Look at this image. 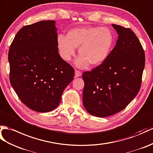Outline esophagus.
<instances>
[{
    "mask_svg": "<svg viewBox=\"0 0 153 153\" xmlns=\"http://www.w3.org/2000/svg\"><path fill=\"white\" fill-rule=\"evenodd\" d=\"M75 76L76 77H79L81 76V72H80L79 70H75Z\"/></svg>",
    "mask_w": 153,
    "mask_h": 153,
    "instance_id": "1",
    "label": "esophagus"
}]
</instances>
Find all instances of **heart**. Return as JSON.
<instances>
[{
	"mask_svg": "<svg viewBox=\"0 0 153 153\" xmlns=\"http://www.w3.org/2000/svg\"><path fill=\"white\" fill-rule=\"evenodd\" d=\"M57 46L62 58L69 61L79 48L80 55L76 64L79 68L100 65L108 58L111 50L114 37L111 30L105 27L74 28L66 36L59 34Z\"/></svg>",
	"mask_w": 153,
	"mask_h": 153,
	"instance_id": "heart-1",
	"label": "heart"
}]
</instances>
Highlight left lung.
Listing matches in <instances>:
<instances>
[{
  "label": "left lung",
  "instance_id": "1",
  "mask_svg": "<svg viewBox=\"0 0 153 153\" xmlns=\"http://www.w3.org/2000/svg\"><path fill=\"white\" fill-rule=\"evenodd\" d=\"M119 34L115 48L104 62L83 72V102L98 117L122 111L140 91L145 63L139 39L129 28L113 24Z\"/></svg>",
  "mask_w": 153,
  "mask_h": 153
}]
</instances>
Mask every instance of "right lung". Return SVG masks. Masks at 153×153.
<instances>
[{
	"label": "right lung",
	"instance_id": "obj_1",
	"mask_svg": "<svg viewBox=\"0 0 153 153\" xmlns=\"http://www.w3.org/2000/svg\"><path fill=\"white\" fill-rule=\"evenodd\" d=\"M55 21H42L17 32L8 51L10 81L20 100L35 111H52L74 77L59 54Z\"/></svg>",
	"mask_w": 153,
	"mask_h": 153
}]
</instances>
